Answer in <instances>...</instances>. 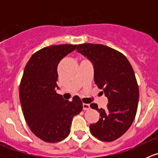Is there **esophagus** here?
Wrapping results in <instances>:
<instances>
[{"instance_id":"esophagus-1","label":"esophagus","mask_w":158,"mask_h":158,"mask_svg":"<svg viewBox=\"0 0 158 158\" xmlns=\"http://www.w3.org/2000/svg\"><path fill=\"white\" fill-rule=\"evenodd\" d=\"M83 109L85 111H87V110L90 109V105L88 104H83Z\"/></svg>"}]
</instances>
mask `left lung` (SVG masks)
<instances>
[{
  "label": "left lung",
  "instance_id": "8db88e82",
  "mask_svg": "<svg viewBox=\"0 0 158 158\" xmlns=\"http://www.w3.org/2000/svg\"><path fill=\"white\" fill-rule=\"evenodd\" d=\"M77 51L91 61L95 83L108 100L106 109H99L96 104L90 105L100 116L90 125V131L103 142L116 140L126 133L136 115L139 90L133 68L122 53L102 44L83 43Z\"/></svg>",
  "mask_w": 158,
  "mask_h": 158
}]
</instances>
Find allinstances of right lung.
<instances>
[{
    "instance_id": "1",
    "label": "right lung",
    "mask_w": 158,
    "mask_h": 158,
    "mask_svg": "<svg viewBox=\"0 0 158 158\" xmlns=\"http://www.w3.org/2000/svg\"><path fill=\"white\" fill-rule=\"evenodd\" d=\"M64 44L44 47L35 53L25 66L19 85V100L25 120L35 135L47 142L63 140L70 132L73 116L82 111L77 96L72 101L56 93L60 61L76 49Z\"/></svg>"
}]
</instances>
